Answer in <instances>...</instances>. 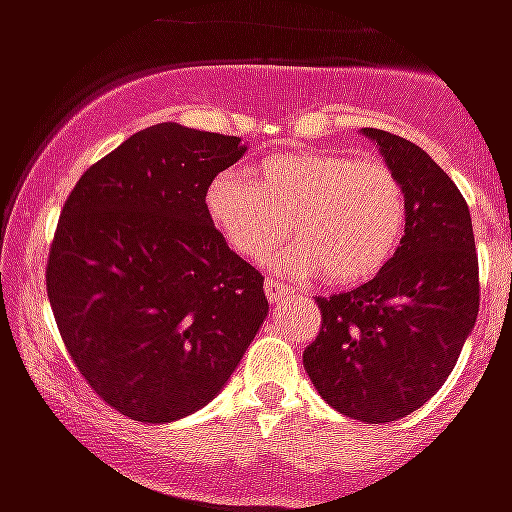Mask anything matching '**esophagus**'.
Returning a JSON list of instances; mask_svg holds the SVG:
<instances>
[{
    "label": "esophagus",
    "instance_id": "esophagus-1",
    "mask_svg": "<svg viewBox=\"0 0 512 512\" xmlns=\"http://www.w3.org/2000/svg\"><path fill=\"white\" fill-rule=\"evenodd\" d=\"M287 295H289V289L284 287V284H279V281H273V279L265 281V297H268L271 303H281Z\"/></svg>",
    "mask_w": 512,
    "mask_h": 512
}]
</instances>
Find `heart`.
Listing matches in <instances>:
<instances>
[{
    "label": "heart",
    "mask_w": 512,
    "mask_h": 512,
    "mask_svg": "<svg viewBox=\"0 0 512 512\" xmlns=\"http://www.w3.org/2000/svg\"><path fill=\"white\" fill-rule=\"evenodd\" d=\"M207 209L228 247L263 263L287 231L295 244L279 268L295 276L327 271L356 284L380 271L404 236L406 204L396 175L382 162L342 151L276 154L252 177L228 170L209 183Z\"/></svg>",
    "instance_id": "b5f03b06"
}]
</instances>
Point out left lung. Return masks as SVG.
<instances>
[{"mask_svg": "<svg viewBox=\"0 0 512 512\" xmlns=\"http://www.w3.org/2000/svg\"><path fill=\"white\" fill-rule=\"evenodd\" d=\"M377 146L406 204L401 247L372 281L319 297L321 332L305 372L332 409L393 422L444 385L478 316V257L470 209L420 146L361 130Z\"/></svg>", "mask_w": 512, "mask_h": 512, "instance_id": "1", "label": "left lung"}]
</instances>
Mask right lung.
Instances as JSON below:
<instances>
[{
  "mask_svg": "<svg viewBox=\"0 0 512 512\" xmlns=\"http://www.w3.org/2000/svg\"><path fill=\"white\" fill-rule=\"evenodd\" d=\"M247 146L164 122L79 177L60 212L47 297L76 369L138 422L199 412L268 316L263 276L225 244L209 183Z\"/></svg>",
  "mask_w": 512,
  "mask_h": 512,
  "instance_id": "1",
  "label": "right lung"
}]
</instances>
